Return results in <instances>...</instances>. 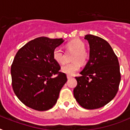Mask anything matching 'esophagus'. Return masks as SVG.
Listing matches in <instances>:
<instances>
[{
    "label": "esophagus",
    "mask_w": 130,
    "mask_h": 130,
    "mask_svg": "<svg viewBox=\"0 0 130 130\" xmlns=\"http://www.w3.org/2000/svg\"><path fill=\"white\" fill-rule=\"evenodd\" d=\"M67 79H69H69H71V78H72V76H69V75H67Z\"/></svg>",
    "instance_id": "esophagus-1"
}]
</instances>
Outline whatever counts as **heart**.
<instances>
[{
  "label": "heart",
  "instance_id": "heart-1",
  "mask_svg": "<svg viewBox=\"0 0 130 130\" xmlns=\"http://www.w3.org/2000/svg\"><path fill=\"white\" fill-rule=\"evenodd\" d=\"M66 47L74 52L73 60L74 61L66 63L61 68V71L68 75H73L80 68V63H86L88 59L89 55L85 50V44L80 39H74L67 44ZM53 58L58 63H64V54L60 48H56L53 52ZM80 62H79L78 61Z\"/></svg>",
  "mask_w": 130,
  "mask_h": 130
}]
</instances>
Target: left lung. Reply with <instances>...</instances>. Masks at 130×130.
I'll list each match as a JSON object with an SVG mask.
<instances>
[{
	"mask_svg": "<svg viewBox=\"0 0 130 130\" xmlns=\"http://www.w3.org/2000/svg\"><path fill=\"white\" fill-rule=\"evenodd\" d=\"M90 57L80 76L75 77L77 86L74 98L84 109H95L109 103L115 97L120 82L117 56L108 42L92 35H86Z\"/></svg>",
	"mask_w": 130,
	"mask_h": 130,
	"instance_id": "8db88e82",
	"label": "left lung"
}]
</instances>
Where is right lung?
Segmentation results:
<instances>
[{
  "label": "right lung",
  "mask_w": 130,
  "mask_h": 130,
  "mask_svg": "<svg viewBox=\"0 0 130 130\" xmlns=\"http://www.w3.org/2000/svg\"><path fill=\"white\" fill-rule=\"evenodd\" d=\"M63 42V38L39 37L17 52L11 67L12 88L26 106L44 111L57 102L67 78L65 73L59 72L60 66L53 58V52Z\"/></svg>",
  "instance_id": "add662e5"
}]
</instances>
